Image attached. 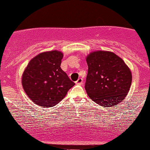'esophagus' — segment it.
Listing matches in <instances>:
<instances>
[{
    "instance_id": "1",
    "label": "esophagus",
    "mask_w": 150,
    "mask_h": 150,
    "mask_svg": "<svg viewBox=\"0 0 150 150\" xmlns=\"http://www.w3.org/2000/svg\"><path fill=\"white\" fill-rule=\"evenodd\" d=\"M83 81L81 78H79L78 80L76 81V84L77 85H83Z\"/></svg>"
}]
</instances>
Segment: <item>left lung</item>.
<instances>
[{"instance_id":"8db88e82","label":"left lung","mask_w":150,"mask_h":150,"mask_svg":"<svg viewBox=\"0 0 150 150\" xmlns=\"http://www.w3.org/2000/svg\"><path fill=\"white\" fill-rule=\"evenodd\" d=\"M88 72L85 88L92 101L103 107L118 104L127 97L132 71L115 53L97 51L87 55Z\"/></svg>"}]
</instances>
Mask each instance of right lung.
<instances>
[{
	"label": "right lung",
	"instance_id": "right-lung-1",
	"mask_svg": "<svg viewBox=\"0 0 150 150\" xmlns=\"http://www.w3.org/2000/svg\"><path fill=\"white\" fill-rule=\"evenodd\" d=\"M63 53L47 51L30 60L22 75V86L36 105L54 106L65 97L75 83L60 68Z\"/></svg>",
	"mask_w": 150,
	"mask_h": 150
}]
</instances>
